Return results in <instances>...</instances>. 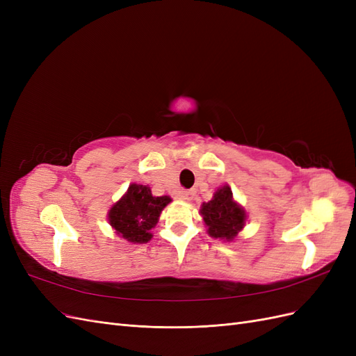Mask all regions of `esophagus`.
I'll return each instance as SVG.
<instances>
[{"instance_id":"esophagus-1","label":"esophagus","mask_w":356,"mask_h":356,"mask_svg":"<svg viewBox=\"0 0 356 356\" xmlns=\"http://www.w3.org/2000/svg\"><path fill=\"white\" fill-rule=\"evenodd\" d=\"M179 197L182 200L190 202V200H193V197H195V191H193V190H181L179 191Z\"/></svg>"}]
</instances>
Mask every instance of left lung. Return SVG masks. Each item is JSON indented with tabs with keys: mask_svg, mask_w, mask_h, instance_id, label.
I'll list each match as a JSON object with an SVG mask.
<instances>
[{
	"mask_svg": "<svg viewBox=\"0 0 356 356\" xmlns=\"http://www.w3.org/2000/svg\"><path fill=\"white\" fill-rule=\"evenodd\" d=\"M207 232L213 239L233 242L243 230L246 222V211L233 197L229 186L218 187L209 202H203L200 207Z\"/></svg>",
	"mask_w": 356,
	"mask_h": 356,
	"instance_id": "left-lung-1",
	"label": "left lung"
}]
</instances>
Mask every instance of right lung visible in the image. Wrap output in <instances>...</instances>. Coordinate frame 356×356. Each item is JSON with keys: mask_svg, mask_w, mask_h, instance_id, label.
<instances>
[{"mask_svg": "<svg viewBox=\"0 0 356 356\" xmlns=\"http://www.w3.org/2000/svg\"><path fill=\"white\" fill-rule=\"evenodd\" d=\"M172 202L169 196H153L152 188L143 184H131L124 195L108 209L111 229L131 243L152 241V230L159 222L160 213Z\"/></svg>", "mask_w": 356, "mask_h": 356, "instance_id": "obj_1", "label": "right lung"}]
</instances>
